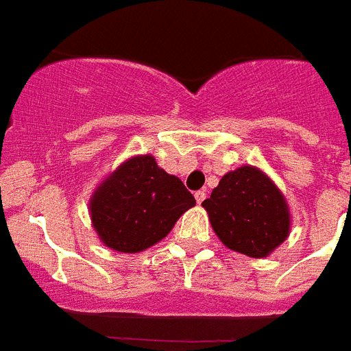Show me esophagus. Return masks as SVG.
Segmentation results:
<instances>
[{
  "label": "esophagus",
  "mask_w": 351,
  "mask_h": 351,
  "mask_svg": "<svg viewBox=\"0 0 351 351\" xmlns=\"http://www.w3.org/2000/svg\"><path fill=\"white\" fill-rule=\"evenodd\" d=\"M194 198H196L198 203H202L203 199L207 198V193H205V191H196V193H194Z\"/></svg>",
  "instance_id": "obj_1"
}]
</instances>
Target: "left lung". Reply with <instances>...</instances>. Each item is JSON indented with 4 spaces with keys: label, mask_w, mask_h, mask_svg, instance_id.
<instances>
[{
    "label": "left lung",
    "mask_w": 351,
    "mask_h": 351,
    "mask_svg": "<svg viewBox=\"0 0 351 351\" xmlns=\"http://www.w3.org/2000/svg\"><path fill=\"white\" fill-rule=\"evenodd\" d=\"M202 205L221 243L248 257H266L289 235L287 203L257 167L226 173Z\"/></svg>",
    "instance_id": "left-lung-1"
}]
</instances>
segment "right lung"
<instances>
[{
	"label": "right lung",
	"mask_w": 351,
	"mask_h": 351,
	"mask_svg": "<svg viewBox=\"0 0 351 351\" xmlns=\"http://www.w3.org/2000/svg\"><path fill=\"white\" fill-rule=\"evenodd\" d=\"M196 199L152 155L121 164L90 198V219L108 248L137 253L164 239Z\"/></svg>",
	"instance_id": "add662e5"
}]
</instances>
